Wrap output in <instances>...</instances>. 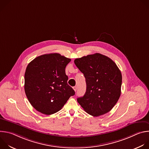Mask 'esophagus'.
Returning <instances> with one entry per match:
<instances>
[{
    "instance_id": "esophagus-1",
    "label": "esophagus",
    "mask_w": 149,
    "mask_h": 149,
    "mask_svg": "<svg viewBox=\"0 0 149 149\" xmlns=\"http://www.w3.org/2000/svg\"><path fill=\"white\" fill-rule=\"evenodd\" d=\"M73 89H74V90L75 91H77V87H76V86H75V87H73Z\"/></svg>"
}]
</instances>
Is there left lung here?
<instances>
[{
  "label": "left lung",
  "instance_id": "1",
  "mask_svg": "<svg viewBox=\"0 0 149 149\" xmlns=\"http://www.w3.org/2000/svg\"><path fill=\"white\" fill-rule=\"evenodd\" d=\"M74 63L87 84L86 92L77 98L78 102L94 117L109 112L121 94L122 75L116 63L99 53L77 58Z\"/></svg>",
  "mask_w": 149,
  "mask_h": 149
}]
</instances>
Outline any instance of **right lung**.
Returning a JSON list of instances; mask_svg holds the SVG:
<instances>
[{
  "label": "right lung",
  "instance_id": "1",
  "mask_svg": "<svg viewBox=\"0 0 149 149\" xmlns=\"http://www.w3.org/2000/svg\"><path fill=\"white\" fill-rule=\"evenodd\" d=\"M71 59L54 53L39 56L28 65L25 92L38 111L51 115L59 111L75 91L67 83L65 67Z\"/></svg>",
  "mask_w": 149,
  "mask_h": 149
}]
</instances>
